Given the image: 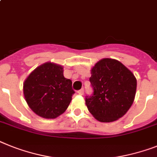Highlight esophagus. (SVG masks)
<instances>
[{
	"instance_id": "obj_1",
	"label": "esophagus",
	"mask_w": 157,
	"mask_h": 157,
	"mask_svg": "<svg viewBox=\"0 0 157 157\" xmlns=\"http://www.w3.org/2000/svg\"><path fill=\"white\" fill-rule=\"evenodd\" d=\"M77 93H78L79 95L84 94V89H80V90L77 91Z\"/></svg>"
}]
</instances>
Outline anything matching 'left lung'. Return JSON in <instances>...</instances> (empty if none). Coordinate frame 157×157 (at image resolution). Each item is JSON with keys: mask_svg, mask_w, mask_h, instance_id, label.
Segmentation results:
<instances>
[{"mask_svg": "<svg viewBox=\"0 0 157 157\" xmlns=\"http://www.w3.org/2000/svg\"><path fill=\"white\" fill-rule=\"evenodd\" d=\"M91 74L93 93L85 98L91 114L101 122H113L123 117L135 98L133 73L117 60L104 58L96 63Z\"/></svg>", "mask_w": 157, "mask_h": 157, "instance_id": "left-lung-1", "label": "left lung"}]
</instances>
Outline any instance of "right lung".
<instances>
[{"instance_id": "obj_1", "label": "right lung", "mask_w": 157, "mask_h": 157, "mask_svg": "<svg viewBox=\"0 0 157 157\" xmlns=\"http://www.w3.org/2000/svg\"><path fill=\"white\" fill-rule=\"evenodd\" d=\"M63 67L47 62L35 68L24 82L23 92L28 105L46 119H54L65 112L74 90L72 81L65 78Z\"/></svg>"}]
</instances>
